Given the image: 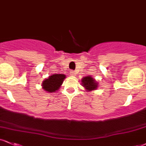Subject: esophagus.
I'll use <instances>...</instances> for the list:
<instances>
[{
	"label": "esophagus",
	"instance_id": "1",
	"mask_svg": "<svg viewBox=\"0 0 146 146\" xmlns=\"http://www.w3.org/2000/svg\"><path fill=\"white\" fill-rule=\"evenodd\" d=\"M70 73H71V75H73V76H75V75H76V71H71Z\"/></svg>",
	"mask_w": 146,
	"mask_h": 146
}]
</instances>
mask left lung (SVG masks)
<instances>
[{"mask_svg":"<svg viewBox=\"0 0 146 146\" xmlns=\"http://www.w3.org/2000/svg\"><path fill=\"white\" fill-rule=\"evenodd\" d=\"M82 85L85 87V88L87 90H94L97 88V83L96 82V81L89 75L85 77V78H83L82 80Z\"/></svg>","mask_w":146,"mask_h":146,"instance_id":"8db88e82","label":"left lung"}]
</instances>
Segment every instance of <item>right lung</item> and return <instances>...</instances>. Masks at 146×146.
Returning <instances> with one entry per match:
<instances>
[{
  "label": "right lung",
  "instance_id": "1",
  "mask_svg": "<svg viewBox=\"0 0 146 146\" xmlns=\"http://www.w3.org/2000/svg\"><path fill=\"white\" fill-rule=\"evenodd\" d=\"M65 75L62 74H55L52 75L49 77L48 79H46L43 82V88L45 91L48 92H56L58 90L60 87L61 84H62L64 79L65 78Z\"/></svg>",
  "mask_w": 146,
  "mask_h": 146
}]
</instances>
